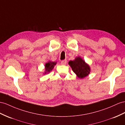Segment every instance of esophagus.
I'll list each match as a JSON object with an SVG mask.
<instances>
[{"label":"esophagus","instance_id":"34e87169","mask_svg":"<svg viewBox=\"0 0 125 125\" xmlns=\"http://www.w3.org/2000/svg\"><path fill=\"white\" fill-rule=\"evenodd\" d=\"M66 63H67V61L66 60H62L61 62V64L62 65H66Z\"/></svg>","mask_w":125,"mask_h":125}]
</instances>
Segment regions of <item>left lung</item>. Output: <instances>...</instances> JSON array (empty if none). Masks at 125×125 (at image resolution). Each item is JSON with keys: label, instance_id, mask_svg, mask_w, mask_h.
<instances>
[{"label": "left lung", "instance_id": "left-lung-1", "mask_svg": "<svg viewBox=\"0 0 125 125\" xmlns=\"http://www.w3.org/2000/svg\"><path fill=\"white\" fill-rule=\"evenodd\" d=\"M69 64L79 78H83L90 73V67L80 57H77L74 61H70Z\"/></svg>", "mask_w": 125, "mask_h": 125}]
</instances>
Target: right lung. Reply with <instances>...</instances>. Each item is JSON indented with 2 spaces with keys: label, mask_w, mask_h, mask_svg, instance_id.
<instances>
[{
  "label": "right lung",
  "mask_w": 125,
  "mask_h": 125,
  "mask_svg": "<svg viewBox=\"0 0 125 125\" xmlns=\"http://www.w3.org/2000/svg\"><path fill=\"white\" fill-rule=\"evenodd\" d=\"M55 65H56V62L49 61L48 63H46L45 64V73L46 74V73L50 72L51 71H52Z\"/></svg>",
  "instance_id": "1"
}]
</instances>
